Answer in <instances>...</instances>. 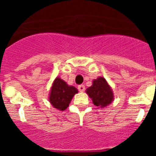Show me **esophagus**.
<instances>
[{"label": "esophagus", "mask_w": 156, "mask_h": 156, "mask_svg": "<svg viewBox=\"0 0 156 156\" xmlns=\"http://www.w3.org/2000/svg\"><path fill=\"white\" fill-rule=\"evenodd\" d=\"M78 90H79V91L80 92H83L85 90V86L83 84L80 85V86H78Z\"/></svg>", "instance_id": "34e87169"}]
</instances>
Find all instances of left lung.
<instances>
[{
  "label": "left lung",
  "instance_id": "left-lung-1",
  "mask_svg": "<svg viewBox=\"0 0 156 156\" xmlns=\"http://www.w3.org/2000/svg\"><path fill=\"white\" fill-rule=\"evenodd\" d=\"M94 105L101 108L108 106L114 100L113 91L104 77L99 76L94 80L93 83L86 90Z\"/></svg>",
  "mask_w": 156,
  "mask_h": 156
}]
</instances>
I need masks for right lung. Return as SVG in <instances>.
<instances>
[{
	"mask_svg": "<svg viewBox=\"0 0 156 156\" xmlns=\"http://www.w3.org/2000/svg\"><path fill=\"white\" fill-rule=\"evenodd\" d=\"M78 90L73 86H69L60 77H56L51 87L49 101L56 109L64 111Z\"/></svg>",
	"mask_w": 156,
	"mask_h": 156,
	"instance_id": "add662e5",
	"label": "right lung"
}]
</instances>
